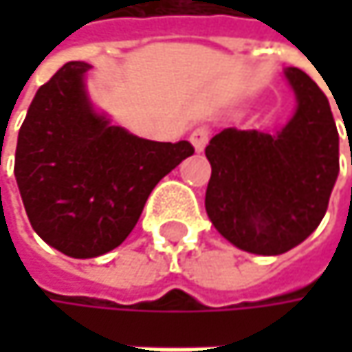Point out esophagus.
Listing matches in <instances>:
<instances>
[{
    "mask_svg": "<svg viewBox=\"0 0 352 352\" xmlns=\"http://www.w3.org/2000/svg\"><path fill=\"white\" fill-rule=\"evenodd\" d=\"M189 140H191L193 148H195L197 153H201V151H204V146H206V144H208V140H210V130H208L206 126H199V128H195V130L191 132Z\"/></svg>",
    "mask_w": 352,
    "mask_h": 352,
    "instance_id": "obj_1",
    "label": "esophagus"
}]
</instances>
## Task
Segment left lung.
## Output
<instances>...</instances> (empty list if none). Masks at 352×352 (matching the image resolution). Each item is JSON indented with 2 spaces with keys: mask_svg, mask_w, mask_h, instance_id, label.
<instances>
[{
  "mask_svg": "<svg viewBox=\"0 0 352 352\" xmlns=\"http://www.w3.org/2000/svg\"><path fill=\"white\" fill-rule=\"evenodd\" d=\"M283 75L298 102L285 126L224 128L206 146L210 222L236 248L265 256L316 230L338 177V130L326 96L302 69Z\"/></svg>",
  "mask_w": 352,
  "mask_h": 352,
  "instance_id": "1",
  "label": "left lung"
}]
</instances>
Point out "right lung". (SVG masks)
<instances>
[{
  "label": "right lung",
  "instance_id": "right-lung-1",
  "mask_svg": "<svg viewBox=\"0 0 352 352\" xmlns=\"http://www.w3.org/2000/svg\"><path fill=\"white\" fill-rule=\"evenodd\" d=\"M91 65L71 60L36 91L18 134L14 175L34 232L73 258L120 246L155 185L193 155L113 126L87 94Z\"/></svg>",
  "mask_w": 352,
  "mask_h": 352
}]
</instances>
